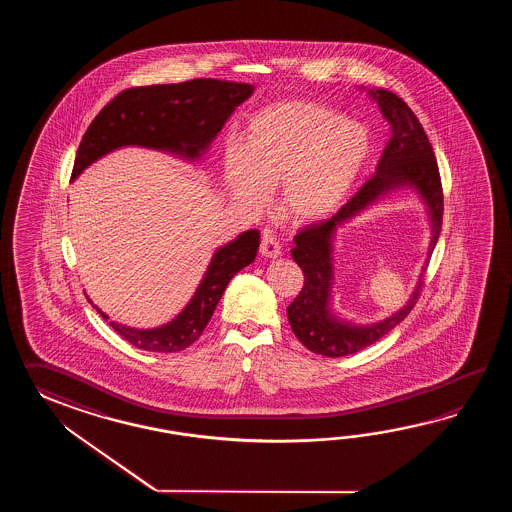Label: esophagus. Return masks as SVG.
I'll use <instances>...</instances> for the list:
<instances>
[{"label":"esophagus","instance_id":"34e87169","mask_svg":"<svg viewBox=\"0 0 512 512\" xmlns=\"http://www.w3.org/2000/svg\"><path fill=\"white\" fill-rule=\"evenodd\" d=\"M260 254L263 258H267V260H274V258H278L282 254L280 243L269 232H265L263 238H261Z\"/></svg>","mask_w":512,"mask_h":512}]
</instances>
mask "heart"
Returning a JSON list of instances; mask_svg holds the SVG:
<instances>
[{"instance_id":"b5f03b06","label":"heart","mask_w":512,"mask_h":512,"mask_svg":"<svg viewBox=\"0 0 512 512\" xmlns=\"http://www.w3.org/2000/svg\"><path fill=\"white\" fill-rule=\"evenodd\" d=\"M370 155V135L342 113L311 100H280L247 124L243 148L229 146L223 170L230 194L260 208L278 186L283 218L315 223L335 212Z\"/></svg>"}]
</instances>
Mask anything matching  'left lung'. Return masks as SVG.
I'll use <instances>...</instances> for the list:
<instances>
[{"label": "left lung", "instance_id": "obj_1", "mask_svg": "<svg viewBox=\"0 0 512 512\" xmlns=\"http://www.w3.org/2000/svg\"><path fill=\"white\" fill-rule=\"evenodd\" d=\"M368 95L377 102L382 117L392 126V137L382 152L377 172L333 218L316 221L300 230L294 236L296 245L291 251L293 260L304 272V287L294 298L293 304L287 307V318L294 335L305 348L324 357L353 355L375 344L393 327L401 324L419 298L426 269L422 270L411 300L397 314L368 327L342 321L330 309V289L334 279L332 241L337 227L382 196L401 187H410L422 197L429 212L433 236L426 261L428 265L443 225L441 177L432 144L421 122L403 98L397 97L392 91L370 89Z\"/></svg>", "mask_w": 512, "mask_h": 512}]
</instances>
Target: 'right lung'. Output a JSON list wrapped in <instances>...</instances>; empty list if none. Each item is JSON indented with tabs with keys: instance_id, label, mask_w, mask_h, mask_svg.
Here are the masks:
<instances>
[{
	"instance_id": "right-lung-1",
	"label": "right lung",
	"mask_w": 512,
	"mask_h": 512,
	"mask_svg": "<svg viewBox=\"0 0 512 512\" xmlns=\"http://www.w3.org/2000/svg\"><path fill=\"white\" fill-rule=\"evenodd\" d=\"M252 93L251 84L214 78L126 89L89 124L78 146L71 179H77L100 157L124 146H141L197 161L207 153L234 109ZM258 247V230L241 232L236 240L219 247L196 293L168 324L152 329H135L119 322H109V326L131 346L144 351L175 353L192 346L205 331L232 276L251 265ZM93 307L104 320H109L97 305Z\"/></svg>"
}]
</instances>
